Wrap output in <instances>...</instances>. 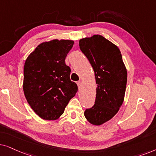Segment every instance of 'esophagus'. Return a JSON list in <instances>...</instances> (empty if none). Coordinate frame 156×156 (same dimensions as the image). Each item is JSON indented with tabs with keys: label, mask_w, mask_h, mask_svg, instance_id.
Here are the masks:
<instances>
[{
	"label": "esophagus",
	"mask_w": 156,
	"mask_h": 156,
	"mask_svg": "<svg viewBox=\"0 0 156 156\" xmlns=\"http://www.w3.org/2000/svg\"><path fill=\"white\" fill-rule=\"evenodd\" d=\"M77 85H78V89H80L82 87V82L79 80V81L77 82Z\"/></svg>",
	"instance_id": "esophagus-1"
}]
</instances>
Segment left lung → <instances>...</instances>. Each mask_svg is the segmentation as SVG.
Instances as JSON below:
<instances>
[{
	"label": "left lung",
	"instance_id": "8db88e82",
	"mask_svg": "<svg viewBox=\"0 0 156 156\" xmlns=\"http://www.w3.org/2000/svg\"><path fill=\"white\" fill-rule=\"evenodd\" d=\"M80 51L92 66L97 84L95 104L85 111L87 120L95 126L111 120L123 104L127 70L117 45L100 35L79 41Z\"/></svg>",
	"mask_w": 156,
	"mask_h": 156
}]
</instances>
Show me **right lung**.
I'll return each instance as SVG.
<instances>
[{
	"mask_svg": "<svg viewBox=\"0 0 156 156\" xmlns=\"http://www.w3.org/2000/svg\"><path fill=\"white\" fill-rule=\"evenodd\" d=\"M73 41L54 39L39 44L27 58L23 68L25 97L39 117L54 120L63 113L78 86L70 79L66 58Z\"/></svg>",
	"mask_w": 156,
	"mask_h": 156,
	"instance_id": "right-lung-1",
	"label": "right lung"
}]
</instances>
